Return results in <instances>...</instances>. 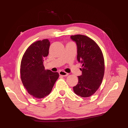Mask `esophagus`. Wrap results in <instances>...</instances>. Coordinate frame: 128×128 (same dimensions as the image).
Wrapping results in <instances>:
<instances>
[{
    "label": "esophagus",
    "instance_id": "1",
    "mask_svg": "<svg viewBox=\"0 0 128 128\" xmlns=\"http://www.w3.org/2000/svg\"><path fill=\"white\" fill-rule=\"evenodd\" d=\"M59 73L60 76H67L68 75V73L64 72L63 70H60Z\"/></svg>",
    "mask_w": 128,
    "mask_h": 128
}]
</instances>
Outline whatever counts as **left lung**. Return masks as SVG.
Here are the masks:
<instances>
[{"mask_svg": "<svg viewBox=\"0 0 128 128\" xmlns=\"http://www.w3.org/2000/svg\"><path fill=\"white\" fill-rule=\"evenodd\" d=\"M77 46V60L82 64V75L73 87L77 95L84 98L92 96L100 86L104 74V60L102 52L96 43L84 35L71 36Z\"/></svg>", "mask_w": 128, "mask_h": 128, "instance_id": "obj_1", "label": "left lung"}]
</instances>
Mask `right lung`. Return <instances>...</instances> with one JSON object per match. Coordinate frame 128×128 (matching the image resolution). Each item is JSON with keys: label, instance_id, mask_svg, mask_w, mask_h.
<instances>
[{"label": "right lung", "instance_id": "add662e5", "mask_svg": "<svg viewBox=\"0 0 128 128\" xmlns=\"http://www.w3.org/2000/svg\"><path fill=\"white\" fill-rule=\"evenodd\" d=\"M50 46L47 39L36 41L27 48L21 60V81L28 93L36 98L48 95L59 76L58 72L44 69L43 59L48 55Z\"/></svg>", "mask_w": 128, "mask_h": 128}]
</instances>
